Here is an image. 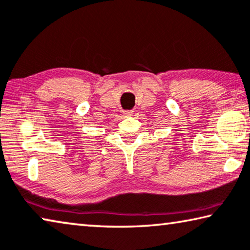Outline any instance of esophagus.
<instances>
[{
  "mask_svg": "<svg viewBox=\"0 0 250 250\" xmlns=\"http://www.w3.org/2000/svg\"><path fill=\"white\" fill-rule=\"evenodd\" d=\"M133 114H134L133 110H126V112H124V116L129 117V116H132Z\"/></svg>",
  "mask_w": 250,
  "mask_h": 250,
  "instance_id": "obj_1",
  "label": "esophagus"
}]
</instances>
